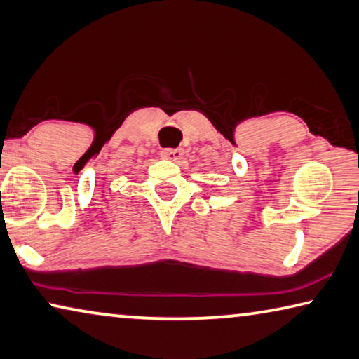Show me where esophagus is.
<instances>
[{"label": "esophagus", "mask_w": 359, "mask_h": 359, "mask_svg": "<svg viewBox=\"0 0 359 359\" xmlns=\"http://www.w3.org/2000/svg\"><path fill=\"white\" fill-rule=\"evenodd\" d=\"M161 156L169 159V161L179 163L182 156H184V150H182V149H164L161 151Z\"/></svg>", "instance_id": "34e87169"}]
</instances>
